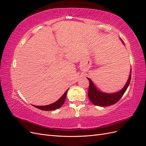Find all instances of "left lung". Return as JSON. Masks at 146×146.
Masks as SVG:
<instances>
[{"label":"left lung","mask_w":146,"mask_h":146,"mask_svg":"<svg viewBox=\"0 0 146 146\" xmlns=\"http://www.w3.org/2000/svg\"><path fill=\"white\" fill-rule=\"evenodd\" d=\"M122 40V39H121ZM131 68L130 69V74L129 75V79L122 89L118 92L113 94L105 93L100 91L97 89L94 83L92 82L90 78H87L90 82V86L88 90V98H89L91 102L97 106H100V107H107V106L112 105L119 100L123 94L125 93L128 86H129L131 77Z\"/></svg>","instance_id":"obj_1"}]
</instances>
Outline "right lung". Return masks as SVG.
Listing matches in <instances>:
<instances>
[{
    "mask_svg": "<svg viewBox=\"0 0 146 146\" xmlns=\"http://www.w3.org/2000/svg\"><path fill=\"white\" fill-rule=\"evenodd\" d=\"M68 90L69 89L66 90V91L63 94V95L54 103L50 105H47L46 106H35V105H33V106L35 107H36L38 109H40L41 110H44V111H52V110L58 109L63 105Z\"/></svg>",
    "mask_w": 146,
    "mask_h": 146,
    "instance_id": "right-lung-1",
    "label": "right lung"
}]
</instances>
